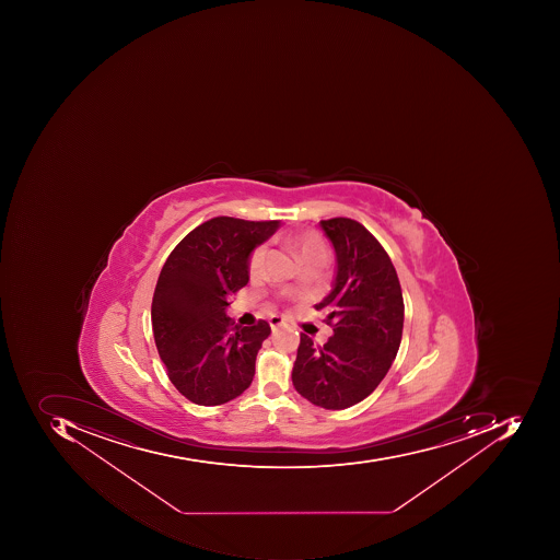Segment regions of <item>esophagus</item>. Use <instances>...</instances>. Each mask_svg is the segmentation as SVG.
<instances>
[{
  "label": "esophagus",
  "instance_id": "1",
  "mask_svg": "<svg viewBox=\"0 0 560 560\" xmlns=\"http://www.w3.org/2000/svg\"><path fill=\"white\" fill-rule=\"evenodd\" d=\"M269 325H271L272 329L279 328V326L284 325V319L279 318V316H271V319H269Z\"/></svg>",
  "mask_w": 560,
  "mask_h": 560
}]
</instances>
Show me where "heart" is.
<instances>
[{"mask_svg":"<svg viewBox=\"0 0 560 560\" xmlns=\"http://www.w3.org/2000/svg\"><path fill=\"white\" fill-rule=\"evenodd\" d=\"M293 245L301 262L310 264L316 262V260L325 262L326 254H328L326 253V245L315 232H304V234L298 235L294 238ZM267 250H269L267 244L257 245L256 249L253 250L249 257L250 275L254 276L260 271V267H262L264 260H266Z\"/></svg>","mask_w":560,"mask_h":560,"instance_id":"b5f03b06","label":"heart"}]
</instances>
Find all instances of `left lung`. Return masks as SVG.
<instances>
[{"label":"left lung","mask_w":560,"mask_h":560,"mask_svg":"<svg viewBox=\"0 0 560 560\" xmlns=\"http://www.w3.org/2000/svg\"><path fill=\"white\" fill-rule=\"evenodd\" d=\"M319 225L337 266L331 293L315 307L328 313L332 337L318 348L301 332L291 378L311 404L341 410L366 399L387 375L402 340V289L390 257L362 223L338 217Z\"/></svg>","instance_id":"left-lung-1"}]
</instances>
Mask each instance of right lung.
I'll use <instances>...</instances> for the list:
<instances>
[{
	"mask_svg": "<svg viewBox=\"0 0 560 560\" xmlns=\"http://www.w3.org/2000/svg\"><path fill=\"white\" fill-rule=\"evenodd\" d=\"M278 229V220L215 217L183 237L161 269L151 304L154 343L190 402L220 406L253 384L271 326H234L228 306L249 282L250 254Z\"/></svg>",
	"mask_w": 560,
	"mask_h": 560,
	"instance_id": "add662e5",
	"label": "right lung"
}]
</instances>
